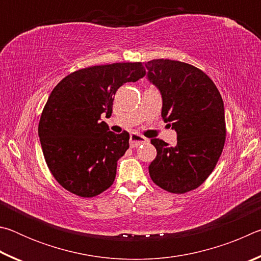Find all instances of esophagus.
Returning a JSON list of instances; mask_svg holds the SVG:
<instances>
[{"mask_svg": "<svg viewBox=\"0 0 261 261\" xmlns=\"http://www.w3.org/2000/svg\"><path fill=\"white\" fill-rule=\"evenodd\" d=\"M147 141H148V139H146L145 137H143L141 135H138V134H132L130 136V146L131 147H138L139 145L147 143Z\"/></svg>", "mask_w": 261, "mask_h": 261, "instance_id": "1", "label": "esophagus"}]
</instances>
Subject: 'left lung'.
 I'll return each mask as SVG.
<instances>
[{"label":"left lung","mask_w":261,"mask_h":261,"mask_svg":"<svg viewBox=\"0 0 261 261\" xmlns=\"http://www.w3.org/2000/svg\"><path fill=\"white\" fill-rule=\"evenodd\" d=\"M145 67L149 83L160 91L161 116L177 134L174 147L151 140L158 154L148 167L149 176L168 192H189L205 182L222 153L223 100L213 81L193 65L159 59Z\"/></svg>","instance_id":"left-lung-1"}]
</instances>
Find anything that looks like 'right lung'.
I'll return each instance as SVG.
<instances>
[{"mask_svg": "<svg viewBox=\"0 0 261 261\" xmlns=\"http://www.w3.org/2000/svg\"><path fill=\"white\" fill-rule=\"evenodd\" d=\"M143 63L95 65L68 74L47 100L39 122L43 156L65 190L95 197L116 177L117 161L129 148V132L109 131L116 91L145 76Z\"/></svg>", "mask_w": 261, "mask_h": 261, "instance_id": "right-lung-1", "label": "right lung"}]
</instances>
